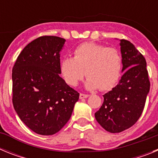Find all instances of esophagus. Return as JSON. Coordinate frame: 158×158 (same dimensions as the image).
<instances>
[{
	"label": "esophagus",
	"instance_id": "1",
	"mask_svg": "<svg viewBox=\"0 0 158 158\" xmlns=\"http://www.w3.org/2000/svg\"><path fill=\"white\" fill-rule=\"evenodd\" d=\"M87 97H89V95L84 94V93H81L80 94V99H85Z\"/></svg>",
	"mask_w": 158,
	"mask_h": 158
}]
</instances>
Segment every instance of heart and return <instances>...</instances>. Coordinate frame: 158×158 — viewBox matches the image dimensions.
<instances>
[{"label":"heart","mask_w":158,"mask_h":158,"mask_svg":"<svg viewBox=\"0 0 158 158\" xmlns=\"http://www.w3.org/2000/svg\"><path fill=\"white\" fill-rule=\"evenodd\" d=\"M73 55V58L66 56L61 62L62 74L69 85H77L86 75V89L107 91L119 80L123 62L117 49L85 43L75 49Z\"/></svg>","instance_id":"b5f03b06"}]
</instances>
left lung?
Segmentation results:
<instances>
[{"mask_svg":"<svg viewBox=\"0 0 158 158\" xmlns=\"http://www.w3.org/2000/svg\"><path fill=\"white\" fill-rule=\"evenodd\" d=\"M123 69L118 84L104 95V103L95 113L102 127L119 133L132 127L142 115L150 92V82L145 58L135 46L120 40Z\"/></svg>","mask_w":158,"mask_h":158,"instance_id":"obj_1","label":"left lung"}]
</instances>
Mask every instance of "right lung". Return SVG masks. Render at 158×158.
<instances>
[{"mask_svg":"<svg viewBox=\"0 0 158 158\" xmlns=\"http://www.w3.org/2000/svg\"><path fill=\"white\" fill-rule=\"evenodd\" d=\"M65 40L41 36L28 43L12 68V104L22 122L42 135L58 132L69 121L79 93L60 77Z\"/></svg>","mask_w":158,"mask_h":158,"instance_id":"obj_1","label":"right lung"}]
</instances>
